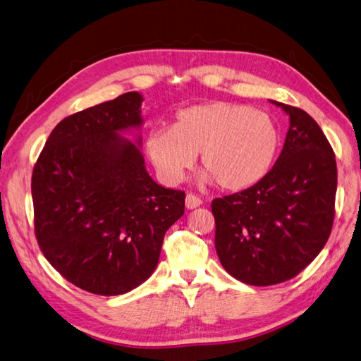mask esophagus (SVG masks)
<instances>
[{
  "instance_id": "obj_1",
  "label": "esophagus",
  "mask_w": 361,
  "mask_h": 361,
  "mask_svg": "<svg viewBox=\"0 0 361 361\" xmlns=\"http://www.w3.org/2000/svg\"><path fill=\"white\" fill-rule=\"evenodd\" d=\"M185 205H187L188 210H193V208L201 207V205H202V201H201V199H199L197 196L190 193V195H187V197H185Z\"/></svg>"
}]
</instances>
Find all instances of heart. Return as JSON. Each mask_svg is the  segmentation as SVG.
<instances>
[{
  "label": "heart",
  "instance_id": "b5f03b06",
  "mask_svg": "<svg viewBox=\"0 0 361 361\" xmlns=\"http://www.w3.org/2000/svg\"><path fill=\"white\" fill-rule=\"evenodd\" d=\"M278 147V128L267 113L221 100L182 109L171 128H153L147 135L148 156L165 182H180L199 153L205 168L199 180L216 179L230 191L259 182Z\"/></svg>",
  "mask_w": 361,
  "mask_h": 361
}]
</instances>
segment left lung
Here are the masks:
<instances>
[{"mask_svg":"<svg viewBox=\"0 0 361 361\" xmlns=\"http://www.w3.org/2000/svg\"><path fill=\"white\" fill-rule=\"evenodd\" d=\"M289 116L274 168L253 187L214 199V245L222 267L250 286L284 283L307 267L331 235L335 154L306 111L270 100Z\"/></svg>","mask_w":361,"mask_h":361,"instance_id":"left-lung-1","label":"left lung"}]
</instances>
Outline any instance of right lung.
I'll return each instance as SVG.
<instances>
[{"instance_id": "obj_1", "label": "right lung", "mask_w": 361, "mask_h": 361, "mask_svg": "<svg viewBox=\"0 0 361 361\" xmlns=\"http://www.w3.org/2000/svg\"><path fill=\"white\" fill-rule=\"evenodd\" d=\"M142 102V94L126 92L63 118L32 173L44 258L95 295H122L147 281L165 231L185 212V193L159 185L147 171ZM134 130L133 141L123 135Z\"/></svg>"}]
</instances>
